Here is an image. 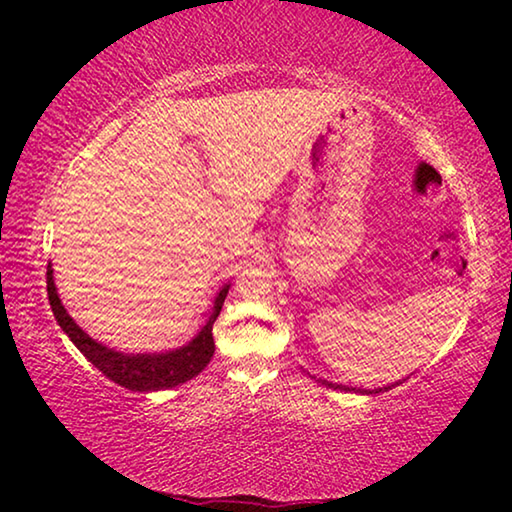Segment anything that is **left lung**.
<instances>
[{"label": "left lung", "mask_w": 512, "mask_h": 512, "mask_svg": "<svg viewBox=\"0 0 512 512\" xmlns=\"http://www.w3.org/2000/svg\"><path fill=\"white\" fill-rule=\"evenodd\" d=\"M325 386H329V388H339V391H357V388H345V386H334V384H327V381H323ZM363 393V391H361ZM379 393V391H377Z\"/></svg>", "instance_id": "left-lung-1"}]
</instances>
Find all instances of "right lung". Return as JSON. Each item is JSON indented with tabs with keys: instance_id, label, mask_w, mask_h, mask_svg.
Returning <instances> with one entry per match:
<instances>
[{
	"instance_id": "right-lung-1",
	"label": "right lung",
	"mask_w": 512,
	"mask_h": 512,
	"mask_svg": "<svg viewBox=\"0 0 512 512\" xmlns=\"http://www.w3.org/2000/svg\"><path fill=\"white\" fill-rule=\"evenodd\" d=\"M47 296L58 325L63 327V332L72 339V343L83 352V357L88 359L94 368H99L110 381L128 388V391L149 393L185 384V381L194 379L198 372L210 363L214 354L212 325L216 316H219L225 296H228V287H223L219 296H216L212 316L201 332H198L196 339L192 343H187L185 348L167 354H124L90 339V336L74 323L72 316L65 311L63 302H60L54 287V271H51V266H47Z\"/></svg>"
}]
</instances>
